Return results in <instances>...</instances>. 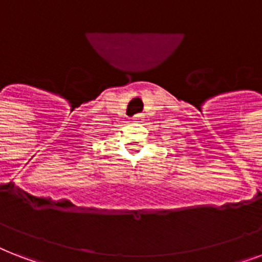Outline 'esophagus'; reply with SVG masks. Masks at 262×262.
<instances>
[{"instance_id":"34e87169","label":"esophagus","mask_w":262,"mask_h":262,"mask_svg":"<svg viewBox=\"0 0 262 262\" xmlns=\"http://www.w3.org/2000/svg\"><path fill=\"white\" fill-rule=\"evenodd\" d=\"M141 118V114H136L135 115V119H140Z\"/></svg>"}]
</instances>
